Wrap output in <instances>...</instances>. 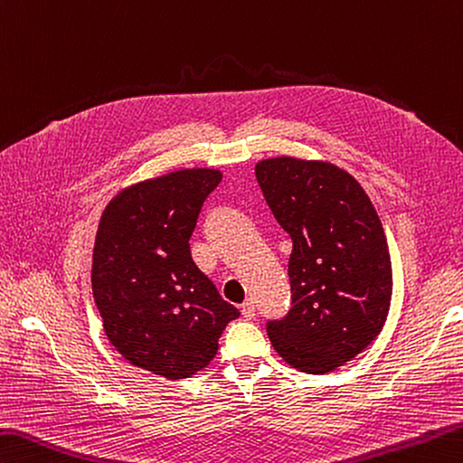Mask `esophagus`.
I'll return each mask as SVG.
<instances>
[{"instance_id":"1","label":"esophagus","mask_w":463,"mask_h":463,"mask_svg":"<svg viewBox=\"0 0 463 463\" xmlns=\"http://www.w3.org/2000/svg\"><path fill=\"white\" fill-rule=\"evenodd\" d=\"M241 311H242L244 319H252V317L257 315V307H255V303H252V301H244Z\"/></svg>"}]
</instances>
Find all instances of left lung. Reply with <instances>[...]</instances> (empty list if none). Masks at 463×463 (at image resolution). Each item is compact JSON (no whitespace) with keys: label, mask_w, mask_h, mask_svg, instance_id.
<instances>
[{"label":"left lung","mask_w":463,"mask_h":463,"mask_svg":"<svg viewBox=\"0 0 463 463\" xmlns=\"http://www.w3.org/2000/svg\"><path fill=\"white\" fill-rule=\"evenodd\" d=\"M262 196L288 232L291 309L267 323L288 365L329 373L383 329L392 305V259L365 190L331 162L291 156L255 166Z\"/></svg>","instance_id":"1"}]
</instances>
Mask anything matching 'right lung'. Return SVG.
Wrapping results in <instances>:
<instances>
[{"label":"right lung","mask_w":463,"mask_h":463,"mask_svg":"<svg viewBox=\"0 0 463 463\" xmlns=\"http://www.w3.org/2000/svg\"><path fill=\"white\" fill-rule=\"evenodd\" d=\"M222 175L188 168L114 196L99 219L92 293L104 331L132 365L184 379L211 364L241 315L194 265L190 237Z\"/></svg>","instance_id":"add662e5"}]
</instances>
